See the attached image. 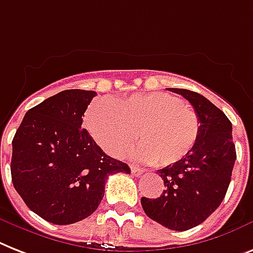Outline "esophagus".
I'll return each mask as SVG.
<instances>
[{"mask_svg": "<svg viewBox=\"0 0 253 253\" xmlns=\"http://www.w3.org/2000/svg\"><path fill=\"white\" fill-rule=\"evenodd\" d=\"M131 173L135 176H140L141 174H143V170H140L139 168H136V166H131Z\"/></svg>", "mask_w": 253, "mask_h": 253, "instance_id": "obj_1", "label": "esophagus"}]
</instances>
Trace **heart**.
I'll return each mask as SVG.
<instances>
[{"mask_svg":"<svg viewBox=\"0 0 253 253\" xmlns=\"http://www.w3.org/2000/svg\"><path fill=\"white\" fill-rule=\"evenodd\" d=\"M85 125L97 144L114 157L130 149L137 132L140 145L135 157L159 166L183 159L200 133L198 113L182 98L164 92L135 93L113 102L96 100L85 114Z\"/></svg>","mask_w":253,"mask_h":253,"instance_id":"obj_1","label":"heart"}]
</instances>
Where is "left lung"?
I'll return each mask as SVG.
<instances>
[{
	"mask_svg": "<svg viewBox=\"0 0 253 253\" xmlns=\"http://www.w3.org/2000/svg\"><path fill=\"white\" fill-rule=\"evenodd\" d=\"M169 89L194 106L200 118V133L183 159L157 170L166 188L157 199L141 198V207L162 226L184 231L204 222L222 203L237 152L233 126L221 109L194 91Z\"/></svg>",
	"mask_w": 253,
	"mask_h": 253,
	"instance_id": "left-lung-1",
	"label": "left lung"
}]
</instances>
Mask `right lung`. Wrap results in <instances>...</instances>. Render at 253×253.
I'll use <instances>...</instances> for the list:
<instances>
[{
    "instance_id": "obj_1",
    "label": "right lung",
    "mask_w": 253,
    "mask_h": 253,
    "mask_svg": "<svg viewBox=\"0 0 253 253\" xmlns=\"http://www.w3.org/2000/svg\"><path fill=\"white\" fill-rule=\"evenodd\" d=\"M94 91L66 89L26 113L13 139L11 179L28 208L55 225L87 218L127 164L108 156L82 128Z\"/></svg>"
}]
</instances>
